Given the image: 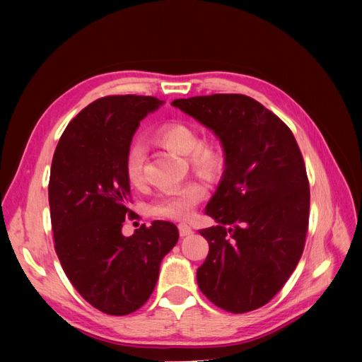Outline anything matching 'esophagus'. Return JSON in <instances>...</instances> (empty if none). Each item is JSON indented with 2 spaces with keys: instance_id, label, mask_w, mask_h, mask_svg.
Returning <instances> with one entry per match:
<instances>
[{
  "instance_id": "obj_1",
  "label": "esophagus",
  "mask_w": 362,
  "mask_h": 362,
  "mask_svg": "<svg viewBox=\"0 0 362 362\" xmlns=\"http://www.w3.org/2000/svg\"><path fill=\"white\" fill-rule=\"evenodd\" d=\"M178 229H180V235L181 237H187V235H190L193 233V229L189 225H185V223H180Z\"/></svg>"
}]
</instances>
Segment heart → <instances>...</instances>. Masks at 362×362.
Here are the masks:
<instances>
[{
	"instance_id": "b5f03b06",
	"label": "heart",
	"mask_w": 362,
	"mask_h": 362,
	"mask_svg": "<svg viewBox=\"0 0 362 362\" xmlns=\"http://www.w3.org/2000/svg\"><path fill=\"white\" fill-rule=\"evenodd\" d=\"M152 139L175 154L185 156L190 169L208 181L218 180L225 170L226 156L222 145L213 139H199L198 128L192 124L172 120L160 125L152 133ZM144 146L133 144L127 151L125 175L134 187L144 182ZM205 196L206 187L201 181H187L160 193L152 204V213L173 221H184L193 214L196 205L201 204Z\"/></svg>"
}]
</instances>
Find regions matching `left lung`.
<instances>
[{
  "label": "left lung",
  "mask_w": 362,
  "mask_h": 362,
  "mask_svg": "<svg viewBox=\"0 0 362 362\" xmlns=\"http://www.w3.org/2000/svg\"><path fill=\"white\" fill-rule=\"evenodd\" d=\"M222 141L226 166L201 229L210 246L196 278L216 306L242 314L266 305L302 257L310 218V184L291 129L238 93L175 100Z\"/></svg>",
  "instance_id": "8db88e82"
}]
</instances>
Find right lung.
Instances as JSON below:
<instances>
[{
  "label": "right lung",
  "mask_w": 362,
  "mask_h": 362,
  "mask_svg": "<svg viewBox=\"0 0 362 362\" xmlns=\"http://www.w3.org/2000/svg\"><path fill=\"white\" fill-rule=\"evenodd\" d=\"M161 104L154 96L100 98L71 120L52 157L54 247L75 290L110 315L134 313L149 299L161 259L180 237L164 221L122 235V223L133 216L127 151L140 120Z\"/></svg>",
  "instance_id": "add662e5"
}]
</instances>
